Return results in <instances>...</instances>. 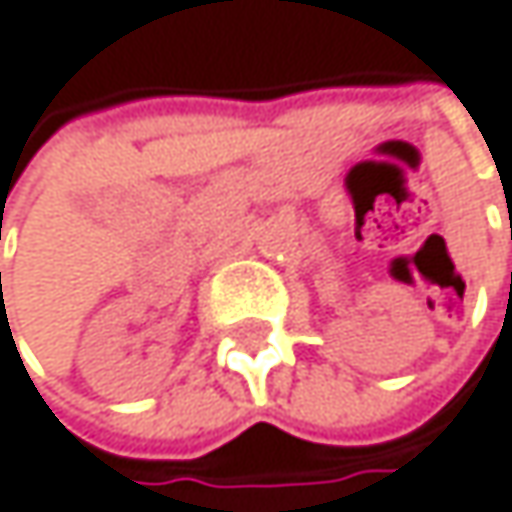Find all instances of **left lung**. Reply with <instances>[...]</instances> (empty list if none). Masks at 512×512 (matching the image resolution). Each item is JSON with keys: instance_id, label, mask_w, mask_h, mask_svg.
Returning a JSON list of instances; mask_svg holds the SVG:
<instances>
[{"instance_id": "left-lung-1", "label": "left lung", "mask_w": 512, "mask_h": 512, "mask_svg": "<svg viewBox=\"0 0 512 512\" xmlns=\"http://www.w3.org/2000/svg\"><path fill=\"white\" fill-rule=\"evenodd\" d=\"M510 236H512V215H510ZM510 279H512V276H510Z\"/></svg>"}]
</instances>
